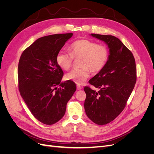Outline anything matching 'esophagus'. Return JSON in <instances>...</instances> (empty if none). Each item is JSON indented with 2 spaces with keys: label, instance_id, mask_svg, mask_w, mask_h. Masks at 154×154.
Wrapping results in <instances>:
<instances>
[{
  "label": "esophagus",
  "instance_id": "esophagus-1",
  "mask_svg": "<svg viewBox=\"0 0 154 154\" xmlns=\"http://www.w3.org/2000/svg\"><path fill=\"white\" fill-rule=\"evenodd\" d=\"M77 89L78 90H81V89H82V87L80 85H77Z\"/></svg>",
  "mask_w": 154,
  "mask_h": 154
}]
</instances>
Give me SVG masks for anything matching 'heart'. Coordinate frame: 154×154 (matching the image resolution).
<instances>
[{"instance_id": "heart-1", "label": "heart", "mask_w": 154, "mask_h": 154, "mask_svg": "<svg viewBox=\"0 0 154 154\" xmlns=\"http://www.w3.org/2000/svg\"><path fill=\"white\" fill-rule=\"evenodd\" d=\"M70 53L60 51L56 55V63L63 70L72 66L74 58H81L80 69L68 73L65 79L77 84H82L90 75V72L97 73L103 69L109 59V49L105 45L98 44L89 39L82 38L70 46Z\"/></svg>"}]
</instances>
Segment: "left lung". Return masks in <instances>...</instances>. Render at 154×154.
Wrapping results in <instances>:
<instances>
[{
    "instance_id": "1",
    "label": "left lung",
    "mask_w": 154,
    "mask_h": 154,
    "mask_svg": "<svg viewBox=\"0 0 154 154\" xmlns=\"http://www.w3.org/2000/svg\"><path fill=\"white\" fill-rule=\"evenodd\" d=\"M104 41L109 49L110 56L106 66L89 83L100 90L98 92L86 86L84 109L93 122L105 125L122 112L136 81L135 60L118 38L112 35L91 34Z\"/></svg>"
}]
</instances>
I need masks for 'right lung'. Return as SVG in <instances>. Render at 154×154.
<instances>
[{
	"mask_svg": "<svg viewBox=\"0 0 154 154\" xmlns=\"http://www.w3.org/2000/svg\"><path fill=\"white\" fill-rule=\"evenodd\" d=\"M72 35V33H68L39 38L23 52L20 58V94L33 116L45 124H54L64 116L68 101L76 91L73 82H61L63 72L56 60Z\"/></svg>",
	"mask_w": 154,
	"mask_h": 154,
	"instance_id": "1",
	"label": "right lung"
}]
</instances>
